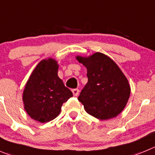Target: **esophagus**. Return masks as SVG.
Returning a JSON list of instances; mask_svg holds the SVG:
<instances>
[{"mask_svg":"<svg viewBox=\"0 0 155 155\" xmlns=\"http://www.w3.org/2000/svg\"><path fill=\"white\" fill-rule=\"evenodd\" d=\"M72 92H73V94L74 96H77V95H79V90L78 89H72Z\"/></svg>","mask_w":155,"mask_h":155,"instance_id":"1","label":"esophagus"}]
</instances>
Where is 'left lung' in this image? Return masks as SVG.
I'll use <instances>...</instances> for the list:
<instances>
[{"mask_svg":"<svg viewBox=\"0 0 155 155\" xmlns=\"http://www.w3.org/2000/svg\"><path fill=\"white\" fill-rule=\"evenodd\" d=\"M76 59L86 67L88 77L78 100L95 118L107 120L116 117L126 105L131 92L125 75L113 60L101 53Z\"/></svg>","mask_w":155,"mask_h":155,"instance_id":"left-lung-1","label":"left lung"}]
</instances>
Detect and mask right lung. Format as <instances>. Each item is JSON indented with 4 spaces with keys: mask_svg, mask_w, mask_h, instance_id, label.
Instances as JSON below:
<instances>
[{
    "mask_svg": "<svg viewBox=\"0 0 155 155\" xmlns=\"http://www.w3.org/2000/svg\"><path fill=\"white\" fill-rule=\"evenodd\" d=\"M58 65L53 59L39 63L27 81L23 94L26 112L40 122L54 119L73 93L57 75Z\"/></svg>",
    "mask_w": 155,
    "mask_h": 155,
    "instance_id": "right-lung-1",
    "label": "right lung"
}]
</instances>
